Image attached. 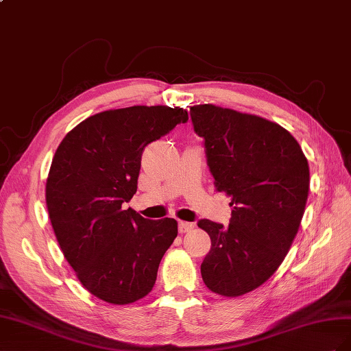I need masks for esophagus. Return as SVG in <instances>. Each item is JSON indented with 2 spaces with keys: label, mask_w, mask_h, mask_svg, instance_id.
<instances>
[{
  "label": "esophagus",
  "mask_w": 351,
  "mask_h": 351,
  "mask_svg": "<svg viewBox=\"0 0 351 351\" xmlns=\"http://www.w3.org/2000/svg\"><path fill=\"white\" fill-rule=\"evenodd\" d=\"M178 226H179V232H181V234H185V232L193 231V229L195 228V225H194V223H191V222H184V220H179Z\"/></svg>",
  "instance_id": "1"
}]
</instances>
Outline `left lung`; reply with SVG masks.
<instances>
[{"label":"left lung","instance_id":"1","mask_svg":"<svg viewBox=\"0 0 351 351\" xmlns=\"http://www.w3.org/2000/svg\"><path fill=\"white\" fill-rule=\"evenodd\" d=\"M189 114L215 186L232 207L228 226L198 220L212 239L202 276L210 291L238 297L284 262L307 202V158L287 129L263 117L213 104L193 106Z\"/></svg>","mask_w":351,"mask_h":351}]
</instances>
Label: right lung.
Here are the masks:
<instances>
[{
  "label": "right lung",
  "instance_id": "add662e5",
  "mask_svg": "<svg viewBox=\"0 0 351 351\" xmlns=\"http://www.w3.org/2000/svg\"><path fill=\"white\" fill-rule=\"evenodd\" d=\"M188 122L184 108L134 106L94 114L60 143L45 199L60 248L81 284L112 304L152 291L178 222L123 210L138 186L144 148Z\"/></svg>",
  "mask_w": 351,
  "mask_h": 351
}]
</instances>
